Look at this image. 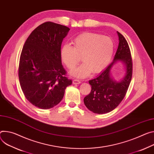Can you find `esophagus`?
Wrapping results in <instances>:
<instances>
[{
	"instance_id": "1",
	"label": "esophagus",
	"mask_w": 154,
	"mask_h": 154,
	"mask_svg": "<svg viewBox=\"0 0 154 154\" xmlns=\"http://www.w3.org/2000/svg\"><path fill=\"white\" fill-rule=\"evenodd\" d=\"M72 83H73V84H74V85H77V84H79V83H80V81L79 80H77V79H74L72 81Z\"/></svg>"
}]
</instances>
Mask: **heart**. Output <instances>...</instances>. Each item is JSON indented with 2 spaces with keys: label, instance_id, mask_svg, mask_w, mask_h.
<instances>
[{
  "label": "heart",
  "instance_id": "1",
  "mask_svg": "<svg viewBox=\"0 0 154 154\" xmlns=\"http://www.w3.org/2000/svg\"><path fill=\"white\" fill-rule=\"evenodd\" d=\"M74 47L64 44L60 50L62 62L69 69L74 68L82 56L83 64L74 69L71 75L77 78L88 76L91 72L99 73L109 64L114 52L112 39L100 34L84 32L76 37L72 42Z\"/></svg>",
  "mask_w": 154,
  "mask_h": 154
}]
</instances>
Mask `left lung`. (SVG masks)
<instances>
[{"instance_id":"left-lung-1","label":"left lung","mask_w":154,"mask_h":154,"mask_svg":"<svg viewBox=\"0 0 154 154\" xmlns=\"http://www.w3.org/2000/svg\"><path fill=\"white\" fill-rule=\"evenodd\" d=\"M119 46L113 61L96 78L89 80L90 93L83 99L86 107L93 113L103 114L116 109L127 93L132 77V60L127 41L118 31ZM118 62L124 66L125 75L119 81L111 75L113 65Z\"/></svg>"}]
</instances>
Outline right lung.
Listing matches in <instances>:
<instances>
[{"instance_id":"right-lung-1","label":"right lung","mask_w":154,"mask_h":154,"mask_svg":"<svg viewBox=\"0 0 154 154\" xmlns=\"http://www.w3.org/2000/svg\"><path fill=\"white\" fill-rule=\"evenodd\" d=\"M68 27L52 22L40 24L25 42L19 64L21 88L32 104L48 109L63 98L72 80L66 76L60 56L62 42Z\"/></svg>"}]
</instances>
